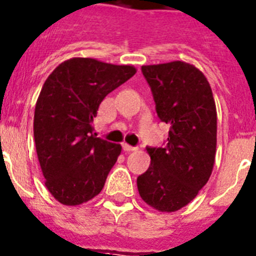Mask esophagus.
<instances>
[{
	"mask_svg": "<svg viewBox=\"0 0 256 256\" xmlns=\"http://www.w3.org/2000/svg\"><path fill=\"white\" fill-rule=\"evenodd\" d=\"M122 148H124V151L132 152V151H135V150H136V147H132L130 146V144H128V143H124V144H122Z\"/></svg>",
	"mask_w": 256,
	"mask_h": 256,
	"instance_id": "obj_1",
	"label": "esophagus"
}]
</instances>
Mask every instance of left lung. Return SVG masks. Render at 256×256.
I'll list each match as a JSON object with an SVG mask.
<instances>
[{
  "label": "left lung",
  "instance_id": "1",
  "mask_svg": "<svg viewBox=\"0 0 256 256\" xmlns=\"http://www.w3.org/2000/svg\"><path fill=\"white\" fill-rule=\"evenodd\" d=\"M158 117L171 124L167 146L147 147L151 164L136 186L142 200L159 212L188 205L208 182L217 147V110L210 84L186 62L142 66Z\"/></svg>",
  "mask_w": 256,
  "mask_h": 256
}]
</instances>
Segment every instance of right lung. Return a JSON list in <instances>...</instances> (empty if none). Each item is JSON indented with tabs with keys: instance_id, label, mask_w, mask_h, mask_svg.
Instances as JSON below:
<instances>
[{
	"instance_id": "right-lung-1",
	"label": "right lung",
	"mask_w": 256,
	"mask_h": 256,
	"mask_svg": "<svg viewBox=\"0 0 256 256\" xmlns=\"http://www.w3.org/2000/svg\"><path fill=\"white\" fill-rule=\"evenodd\" d=\"M135 72L132 66L72 58L44 81L35 105V147L46 186L60 204L80 205L102 190L122 147L96 138L93 118Z\"/></svg>"
}]
</instances>
